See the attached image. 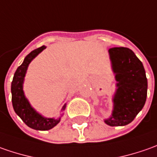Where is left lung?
I'll return each mask as SVG.
<instances>
[{"label":"left lung","instance_id":"1","mask_svg":"<svg viewBox=\"0 0 157 157\" xmlns=\"http://www.w3.org/2000/svg\"><path fill=\"white\" fill-rule=\"evenodd\" d=\"M117 89L113 98L112 116L104 122L109 126H125L143 109L148 82L142 62L135 53L123 47L109 49Z\"/></svg>","mask_w":157,"mask_h":157}]
</instances>
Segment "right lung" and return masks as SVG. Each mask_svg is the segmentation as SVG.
<instances>
[{"label": "right lung", "mask_w": 157, "mask_h": 157, "mask_svg": "<svg viewBox=\"0 0 157 157\" xmlns=\"http://www.w3.org/2000/svg\"><path fill=\"white\" fill-rule=\"evenodd\" d=\"M46 47L41 46L38 48L25 57L22 64L19 66L14 75L13 82L11 83L12 93V103L14 112L21 117V119L31 128L36 130H48L56 126L61 121V118H46L40 115L31 107L28 99L25 97L23 92V82L28 67L31 61L38 56ZM66 104L62 107V110H64Z\"/></svg>", "instance_id": "obj_1"}]
</instances>
